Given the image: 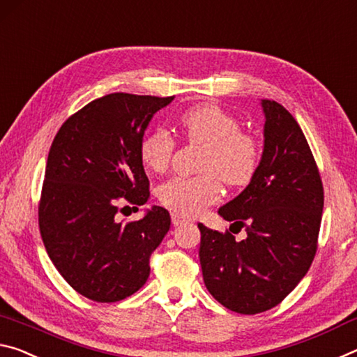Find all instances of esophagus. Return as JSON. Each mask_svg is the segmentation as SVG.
I'll use <instances>...</instances> for the list:
<instances>
[{
  "mask_svg": "<svg viewBox=\"0 0 357 357\" xmlns=\"http://www.w3.org/2000/svg\"><path fill=\"white\" fill-rule=\"evenodd\" d=\"M171 220H172V225H174V226H178V225L185 223V221H190L188 218H185L183 215H180V213H177V212H172V213H171Z\"/></svg>",
  "mask_w": 357,
  "mask_h": 357,
  "instance_id": "esophagus-1",
  "label": "esophagus"
}]
</instances>
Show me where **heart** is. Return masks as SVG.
<instances>
[{"instance_id":"obj_1","label":"heart","mask_w":357,"mask_h":357,"mask_svg":"<svg viewBox=\"0 0 357 357\" xmlns=\"http://www.w3.org/2000/svg\"><path fill=\"white\" fill-rule=\"evenodd\" d=\"M186 139L206 147L196 177H172L158 190L167 208L180 215H197L221 195L220 180L227 186L247 185L259 162L255 137L241 131V121L213 104H199L178 119ZM175 140L171 132L158 128L140 144V158L150 171L165 172L171 165Z\"/></svg>"}]
</instances>
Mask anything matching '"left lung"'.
Returning <instances> with one entry per match:
<instances>
[{"instance_id": "8db88e82", "label": "left lung", "mask_w": 357, "mask_h": 357, "mask_svg": "<svg viewBox=\"0 0 357 357\" xmlns=\"http://www.w3.org/2000/svg\"><path fill=\"white\" fill-rule=\"evenodd\" d=\"M264 149L258 169L241 195L218 208L248 237L201 231L199 259L208 293L241 314L278 305L312 266L324 206L321 177L308 142L282 104L261 99Z\"/></svg>"}]
</instances>
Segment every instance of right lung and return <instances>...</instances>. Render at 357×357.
Here are the masks:
<instances>
[{"mask_svg":"<svg viewBox=\"0 0 357 357\" xmlns=\"http://www.w3.org/2000/svg\"><path fill=\"white\" fill-rule=\"evenodd\" d=\"M174 96L112 93L69 116L47 158L39 229L61 277L95 302H119L150 275V255L171 227L153 206L139 221L120 223L121 205L149 201L140 144L150 120Z\"/></svg>","mask_w":357,"mask_h":357,"instance_id":"add662e5","label":"right lung"}]
</instances>
